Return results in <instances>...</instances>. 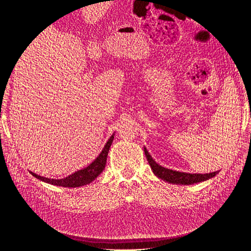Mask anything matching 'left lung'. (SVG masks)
<instances>
[{
	"label": "left lung",
	"instance_id": "1",
	"mask_svg": "<svg viewBox=\"0 0 251 251\" xmlns=\"http://www.w3.org/2000/svg\"><path fill=\"white\" fill-rule=\"evenodd\" d=\"M143 151L153 173L158 178H160L161 180L169 182V183H172V184L191 185L195 183H199V182L209 180L211 178H214L217 174H219V171L208 173V174H191V173L178 172L171 169H166L164 166L158 164L154 160L153 157L150 155L149 151L147 150L146 147H143Z\"/></svg>",
	"mask_w": 251,
	"mask_h": 251
}]
</instances>
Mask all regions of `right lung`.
<instances>
[{"mask_svg":"<svg viewBox=\"0 0 251 251\" xmlns=\"http://www.w3.org/2000/svg\"><path fill=\"white\" fill-rule=\"evenodd\" d=\"M114 135H115V133H113V135L108 139L107 143L104 144V147H103L102 151H100V154L98 155L92 162H91L88 166H86V168L72 173L71 175H69V176L62 178V179H53V178H47V177L40 176V175H36L32 172H30V174H31L33 177L45 182V183H49V184L55 185V186L73 187L74 188V187H80L83 185L90 184L91 182L94 181L104 170L105 163H107L109 150H110L111 144L114 140Z\"/></svg>","mask_w":251,"mask_h":251,"instance_id":"add662e5","label":"right lung"}]
</instances>
